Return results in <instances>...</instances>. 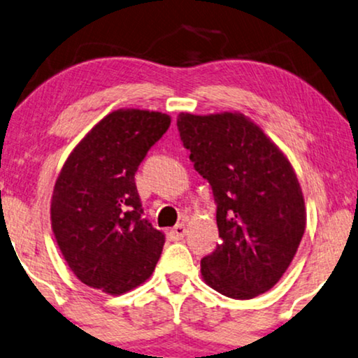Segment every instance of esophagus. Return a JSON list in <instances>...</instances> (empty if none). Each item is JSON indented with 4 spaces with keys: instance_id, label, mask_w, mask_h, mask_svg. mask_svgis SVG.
<instances>
[{
    "instance_id": "1",
    "label": "esophagus",
    "mask_w": 358,
    "mask_h": 358,
    "mask_svg": "<svg viewBox=\"0 0 358 358\" xmlns=\"http://www.w3.org/2000/svg\"><path fill=\"white\" fill-rule=\"evenodd\" d=\"M185 236H187V227H185V224H176V226L170 231L171 241H182Z\"/></svg>"
}]
</instances>
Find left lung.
Wrapping results in <instances>:
<instances>
[{"instance_id": "8db88e82", "label": "left lung", "mask_w": 358, "mask_h": 358, "mask_svg": "<svg viewBox=\"0 0 358 358\" xmlns=\"http://www.w3.org/2000/svg\"><path fill=\"white\" fill-rule=\"evenodd\" d=\"M176 126L217 206L221 242L203 257V278L234 299L268 292L292 264L306 226L293 166L241 113H182Z\"/></svg>"}]
</instances>
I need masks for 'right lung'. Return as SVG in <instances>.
<instances>
[{
  "instance_id": "right-lung-1",
  "label": "right lung",
  "mask_w": 358,
  "mask_h": 358,
  "mask_svg": "<svg viewBox=\"0 0 358 358\" xmlns=\"http://www.w3.org/2000/svg\"><path fill=\"white\" fill-rule=\"evenodd\" d=\"M170 126L166 114L119 109L75 147L52 194V229L78 280L109 294L154 271L165 234L144 217L134 175Z\"/></svg>"
}]
</instances>
